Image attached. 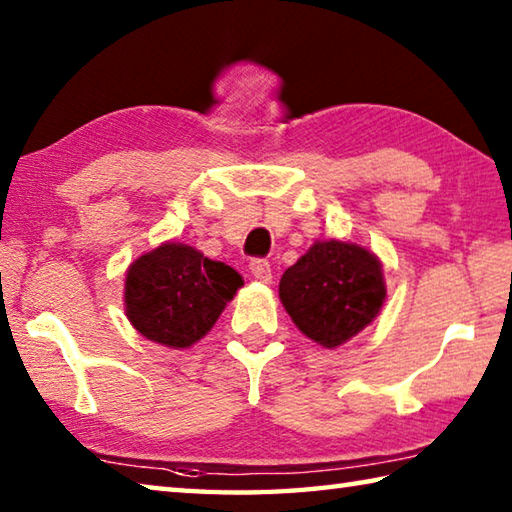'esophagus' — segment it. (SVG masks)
Masks as SVG:
<instances>
[{"instance_id": "obj_1", "label": "esophagus", "mask_w": 512, "mask_h": 512, "mask_svg": "<svg viewBox=\"0 0 512 512\" xmlns=\"http://www.w3.org/2000/svg\"><path fill=\"white\" fill-rule=\"evenodd\" d=\"M249 272L256 281H261V283L272 281V267L265 261V258H254V261L249 263Z\"/></svg>"}]
</instances>
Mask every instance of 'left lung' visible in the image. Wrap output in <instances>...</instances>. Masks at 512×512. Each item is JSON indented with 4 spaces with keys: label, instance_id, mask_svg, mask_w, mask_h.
Segmentation results:
<instances>
[{
    "label": "left lung",
    "instance_id": "1",
    "mask_svg": "<svg viewBox=\"0 0 512 512\" xmlns=\"http://www.w3.org/2000/svg\"><path fill=\"white\" fill-rule=\"evenodd\" d=\"M279 297L303 335L337 348L378 317L387 285L369 249L342 240H317L285 270Z\"/></svg>",
    "mask_w": 512,
    "mask_h": 512
}]
</instances>
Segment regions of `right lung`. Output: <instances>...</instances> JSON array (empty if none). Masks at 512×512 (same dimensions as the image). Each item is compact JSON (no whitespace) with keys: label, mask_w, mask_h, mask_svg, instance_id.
Listing matches in <instances>:
<instances>
[{"label":"right lung","mask_w":512,"mask_h":512,"mask_svg":"<svg viewBox=\"0 0 512 512\" xmlns=\"http://www.w3.org/2000/svg\"><path fill=\"white\" fill-rule=\"evenodd\" d=\"M240 285L233 267L182 242H164L128 267L125 315L150 342L188 348L209 333Z\"/></svg>","instance_id":"1"}]
</instances>
